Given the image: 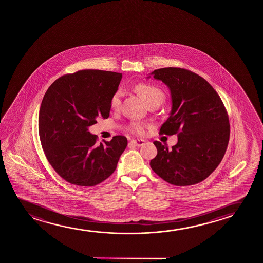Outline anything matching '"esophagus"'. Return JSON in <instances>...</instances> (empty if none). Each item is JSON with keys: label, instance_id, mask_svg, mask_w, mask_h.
<instances>
[{"label": "esophagus", "instance_id": "1", "mask_svg": "<svg viewBox=\"0 0 263 263\" xmlns=\"http://www.w3.org/2000/svg\"><path fill=\"white\" fill-rule=\"evenodd\" d=\"M144 142L145 141L142 140V139H133V140H131V144H134V145H136V146H142L143 144H144Z\"/></svg>", "mask_w": 263, "mask_h": 263}]
</instances>
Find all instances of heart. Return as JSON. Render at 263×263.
<instances>
[{
	"mask_svg": "<svg viewBox=\"0 0 263 263\" xmlns=\"http://www.w3.org/2000/svg\"><path fill=\"white\" fill-rule=\"evenodd\" d=\"M136 90L142 97L144 98V101L147 102L148 105L155 101L162 102L164 100V93L162 92V90L159 89L158 87L152 85L150 83H138L136 87ZM121 96L122 94L120 92V90H117L113 93L109 100V106L112 109H118L119 108L121 103ZM145 127L146 126L140 122H133L130 125V129L132 130L134 133L139 134V135L144 133Z\"/></svg>",
	"mask_w": 263,
	"mask_h": 263,
	"instance_id": "obj_1",
	"label": "heart"
}]
</instances>
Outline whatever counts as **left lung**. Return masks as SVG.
Masks as SVG:
<instances>
[{"mask_svg": "<svg viewBox=\"0 0 263 263\" xmlns=\"http://www.w3.org/2000/svg\"><path fill=\"white\" fill-rule=\"evenodd\" d=\"M171 90L173 108L159 134L178 136L169 149L155 141L157 155L152 169L175 186H191L205 180L219 165L230 137L227 108L209 82L190 70L178 67L152 72Z\"/></svg>", "mask_w": 263, "mask_h": 263, "instance_id": "left-lung-1", "label": "left lung"}]
</instances>
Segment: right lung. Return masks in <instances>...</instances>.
Instances as JSON below:
<instances>
[{
    "instance_id": "obj_1",
    "label": "right lung",
    "mask_w": 263,
    "mask_h": 263,
    "mask_svg": "<svg viewBox=\"0 0 263 263\" xmlns=\"http://www.w3.org/2000/svg\"><path fill=\"white\" fill-rule=\"evenodd\" d=\"M122 73L80 70L59 77L45 93L39 116L44 154L59 176L69 183L92 187L115 172L127 145L124 136L98 144L88 132L98 117L108 119L109 100Z\"/></svg>"
}]
</instances>
